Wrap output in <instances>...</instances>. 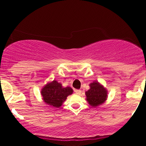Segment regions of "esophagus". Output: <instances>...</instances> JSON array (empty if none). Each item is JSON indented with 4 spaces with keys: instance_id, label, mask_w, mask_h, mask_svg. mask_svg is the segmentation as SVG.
I'll return each mask as SVG.
<instances>
[{
    "instance_id": "34e87169",
    "label": "esophagus",
    "mask_w": 146,
    "mask_h": 146,
    "mask_svg": "<svg viewBox=\"0 0 146 146\" xmlns=\"http://www.w3.org/2000/svg\"><path fill=\"white\" fill-rule=\"evenodd\" d=\"M75 93H76V94L80 95V94H81V93H82V90H80V89H75Z\"/></svg>"
}]
</instances>
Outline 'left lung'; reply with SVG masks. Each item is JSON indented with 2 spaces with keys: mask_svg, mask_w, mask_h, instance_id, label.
<instances>
[{
  "mask_svg": "<svg viewBox=\"0 0 146 146\" xmlns=\"http://www.w3.org/2000/svg\"><path fill=\"white\" fill-rule=\"evenodd\" d=\"M90 88L86 92V100L92 106L102 104L107 98V91L99 82H94L90 84Z\"/></svg>",
  "mask_w": 146,
  "mask_h": 146,
  "instance_id": "1",
  "label": "left lung"
}]
</instances>
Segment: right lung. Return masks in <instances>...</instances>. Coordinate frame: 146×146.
I'll list each match as a JSON object with an SVG mask.
<instances>
[{
	"label": "right lung",
	"instance_id": "add662e5",
	"mask_svg": "<svg viewBox=\"0 0 146 146\" xmlns=\"http://www.w3.org/2000/svg\"><path fill=\"white\" fill-rule=\"evenodd\" d=\"M72 93L73 89L71 88H63L61 84L56 80L46 84L41 90L42 96L45 103L55 108L61 106L67 96Z\"/></svg>",
	"mask_w": 146,
	"mask_h": 146
}]
</instances>
